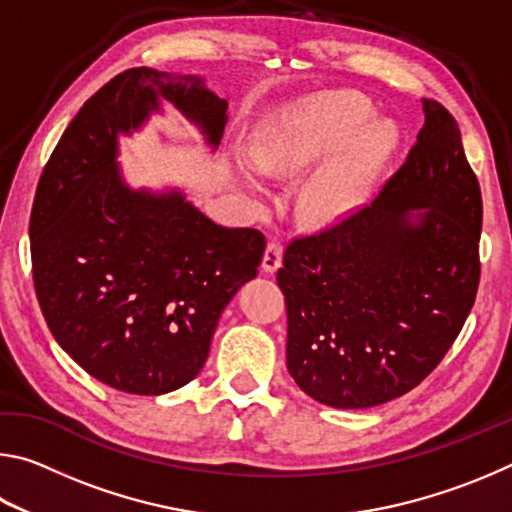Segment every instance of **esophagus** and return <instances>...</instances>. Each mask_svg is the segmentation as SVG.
Returning a JSON list of instances; mask_svg holds the SVG:
<instances>
[{"instance_id": "34e87169", "label": "esophagus", "mask_w": 512, "mask_h": 512, "mask_svg": "<svg viewBox=\"0 0 512 512\" xmlns=\"http://www.w3.org/2000/svg\"><path fill=\"white\" fill-rule=\"evenodd\" d=\"M282 244L277 239L268 241V246L264 250V259H262V268L266 273H275L282 264Z\"/></svg>"}]
</instances>
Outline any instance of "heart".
Masks as SVG:
<instances>
[{
  "instance_id": "obj_1",
  "label": "heart",
  "mask_w": 512,
  "mask_h": 512,
  "mask_svg": "<svg viewBox=\"0 0 512 512\" xmlns=\"http://www.w3.org/2000/svg\"><path fill=\"white\" fill-rule=\"evenodd\" d=\"M372 108L348 92H320L284 103L239 158V173L255 196L266 187L255 168L273 178H300L298 212L309 223L348 216L368 194L372 178L395 146L393 126L370 121Z\"/></svg>"
}]
</instances>
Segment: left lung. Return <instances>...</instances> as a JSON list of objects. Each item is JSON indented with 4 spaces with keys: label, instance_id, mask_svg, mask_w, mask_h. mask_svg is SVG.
I'll return each mask as SVG.
<instances>
[{
    "label": "left lung",
    "instance_id": "obj_1",
    "mask_svg": "<svg viewBox=\"0 0 512 512\" xmlns=\"http://www.w3.org/2000/svg\"><path fill=\"white\" fill-rule=\"evenodd\" d=\"M424 126L377 198L284 250L287 366L334 409L409 393L452 348L479 289L481 187L449 110ZM409 209L425 212L412 219Z\"/></svg>",
    "mask_w": 512,
    "mask_h": 512
}]
</instances>
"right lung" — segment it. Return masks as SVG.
<instances>
[{"label":"right lung","mask_w":512,"mask_h":512,"mask_svg":"<svg viewBox=\"0 0 512 512\" xmlns=\"http://www.w3.org/2000/svg\"><path fill=\"white\" fill-rule=\"evenodd\" d=\"M173 103L216 146L228 103L201 76L133 67L83 103L42 169L29 221L42 316L69 357L110 388L162 395L210 354L221 311L257 275L266 239L223 228L183 194L128 187L117 135Z\"/></svg>","instance_id":"add662e5"}]
</instances>
